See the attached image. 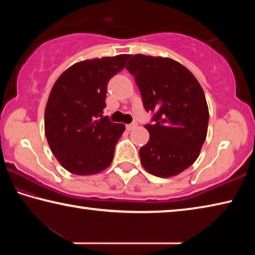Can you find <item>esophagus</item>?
<instances>
[{"label": "esophagus", "instance_id": "esophagus-1", "mask_svg": "<svg viewBox=\"0 0 255 255\" xmlns=\"http://www.w3.org/2000/svg\"><path fill=\"white\" fill-rule=\"evenodd\" d=\"M137 127V123L136 122H133L132 124H129V125H127L126 126V128L128 129V130H132V129H135Z\"/></svg>", "mask_w": 255, "mask_h": 255}]
</instances>
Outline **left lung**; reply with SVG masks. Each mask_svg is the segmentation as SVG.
Returning a JSON list of instances; mask_svg holds the SVG:
<instances>
[{
    "instance_id": "obj_1",
    "label": "left lung",
    "mask_w": 255,
    "mask_h": 255,
    "mask_svg": "<svg viewBox=\"0 0 255 255\" xmlns=\"http://www.w3.org/2000/svg\"><path fill=\"white\" fill-rule=\"evenodd\" d=\"M126 70L135 77L152 124L149 140L139 149L144 169L159 178L174 176L199 156L208 128L209 111L199 82L171 58L133 55Z\"/></svg>"
}]
</instances>
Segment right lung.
<instances>
[{"label":"right lung","mask_w":255,"mask_h":255,"mask_svg":"<svg viewBox=\"0 0 255 255\" xmlns=\"http://www.w3.org/2000/svg\"><path fill=\"white\" fill-rule=\"evenodd\" d=\"M130 55L83 60L54 84L45 110V133L64 169L77 175L96 174L110 165L125 126L102 117L107 86Z\"/></svg>","instance_id":"add662e5"}]
</instances>
